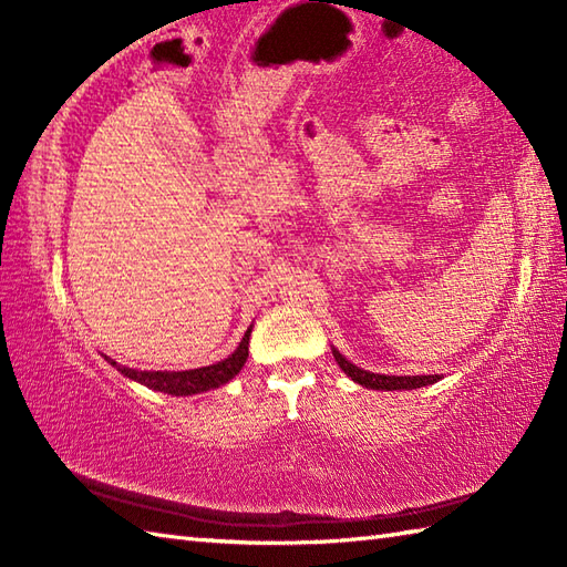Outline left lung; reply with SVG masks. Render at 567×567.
<instances>
[{
	"label": "left lung",
	"instance_id": "1",
	"mask_svg": "<svg viewBox=\"0 0 567 567\" xmlns=\"http://www.w3.org/2000/svg\"><path fill=\"white\" fill-rule=\"evenodd\" d=\"M331 351H333L336 363L341 365L346 375L351 378L353 382L363 384V388H368V390H384V392L416 390V388H426V384H433V382L441 380V375H380V372H370V370L353 365L351 360L339 353V348L331 346Z\"/></svg>",
	"mask_w": 567,
	"mask_h": 567
}]
</instances>
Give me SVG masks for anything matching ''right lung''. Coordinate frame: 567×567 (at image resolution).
Returning <instances> with one entry per match:
<instances>
[{
    "instance_id": "1",
    "label": "right lung",
    "mask_w": 567,
    "mask_h": 567,
    "mask_svg": "<svg viewBox=\"0 0 567 567\" xmlns=\"http://www.w3.org/2000/svg\"><path fill=\"white\" fill-rule=\"evenodd\" d=\"M250 331H252V327L244 333V339H240L238 348L231 355L219 360V363L195 368V370H136V368L118 365L116 360L110 355H104V360L112 368L122 372L124 378L143 384V388L155 390V392H165V394H175V396H189V394H199V392L221 388V384H226L228 380H234L238 375L248 358Z\"/></svg>"
}]
</instances>
